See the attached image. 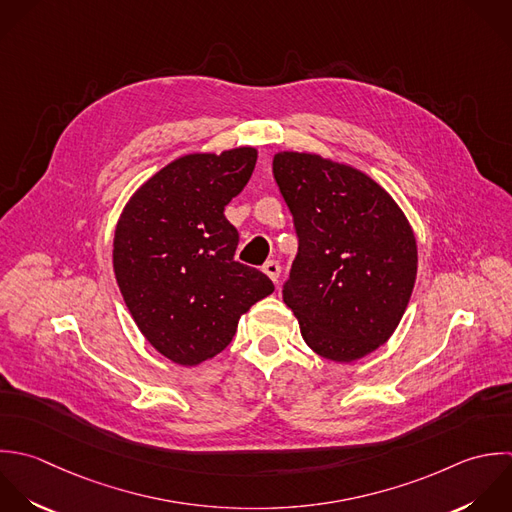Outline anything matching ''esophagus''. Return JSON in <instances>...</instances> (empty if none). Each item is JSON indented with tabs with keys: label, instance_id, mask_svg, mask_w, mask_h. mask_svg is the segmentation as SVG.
I'll list each match as a JSON object with an SVG mask.
<instances>
[{
	"label": "esophagus",
	"instance_id": "obj_1",
	"mask_svg": "<svg viewBox=\"0 0 512 512\" xmlns=\"http://www.w3.org/2000/svg\"><path fill=\"white\" fill-rule=\"evenodd\" d=\"M263 273H265L273 283H277L279 273H281V267H279L277 261H267V263L263 265Z\"/></svg>",
	"mask_w": 512,
	"mask_h": 512
}]
</instances>
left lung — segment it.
<instances>
[{"instance_id": "8db88e82", "label": "left lung", "mask_w": 512, "mask_h": 512, "mask_svg": "<svg viewBox=\"0 0 512 512\" xmlns=\"http://www.w3.org/2000/svg\"><path fill=\"white\" fill-rule=\"evenodd\" d=\"M273 175L299 237L283 301L317 355L363 359L389 341L409 305L415 233L395 199L351 165L279 151Z\"/></svg>"}]
</instances>
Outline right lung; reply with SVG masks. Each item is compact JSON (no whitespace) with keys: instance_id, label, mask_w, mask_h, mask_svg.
<instances>
[{"instance_id":"1","label":"right lung","mask_w":512,"mask_h":512,"mask_svg":"<svg viewBox=\"0 0 512 512\" xmlns=\"http://www.w3.org/2000/svg\"><path fill=\"white\" fill-rule=\"evenodd\" d=\"M255 147L183 155L127 201L113 237V271L143 337L169 361L195 367L235 337L239 317L275 291L239 261L225 205L243 191Z\"/></svg>"}]
</instances>
